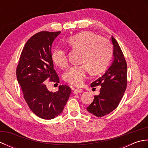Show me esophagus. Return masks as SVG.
<instances>
[{"label":"esophagus","mask_w":148,"mask_h":148,"mask_svg":"<svg viewBox=\"0 0 148 148\" xmlns=\"http://www.w3.org/2000/svg\"><path fill=\"white\" fill-rule=\"evenodd\" d=\"M74 94H77V93H79L83 92V90L80 89V88H76L75 90H74Z\"/></svg>","instance_id":"34e87169"}]
</instances>
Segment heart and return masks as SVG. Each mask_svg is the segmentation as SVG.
Returning <instances> with one entry per match:
<instances>
[{
    "instance_id": "1",
    "label": "heart",
    "mask_w": 148,
    "mask_h": 148,
    "mask_svg": "<svg viewBox=\"0 0 148 148\" xmlns=\"http://www.w3.org/2000/svg\"><path fill=\"white\" fill-rule=\"evenodd\" d=\"M68 44L73 49L83 51L81 65L72 66L64 74V79L72 85L83 84L90 71L91 74H97L105 71L112 56V46L108 41L91 32H83L71 36ZM51 58L60 68H66L69 65L67 53L62 48H56Z\"/></svg>"
}]
</instances>
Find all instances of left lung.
<instances>
[{
  "instance_id": "1",
  "label": "left lung",
  "mask_w": 148,
  "mask_h": 148,
  "mask_svg": "<svg viewBox=\"0 0 148 148\" xmlns=\"http://www.w3.org/2000/svg\"><path fill=\"white\" fill-rule=\"evenodd\" d=\"M114 58L106 73L91 84V87L100 86V94L87 107V111L97 117H102L117 108L127 86V64L119 44L111 37Z\"/></svg>"
}]
</instances>
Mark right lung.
<instances>
[{"mask_svg": "<svg viewBox=\"0 0 148 148\" xmlns=\"http://www.w3.org/2000/svg\"><path fill=\"white\" fill-rule=\"evenodd\" d=\"M60 34V31H42L31 37L23 47L16 68L18 82L28 106L45 119L60 114L71 93V88L64 84L55 93L46 87L48 79L60 82L51 58L52 43Z\"/></svg>", "mask_w": 148, "mask_h": 148, "instance_id": "obj_1", "label": "right lung"}]
</instances>
